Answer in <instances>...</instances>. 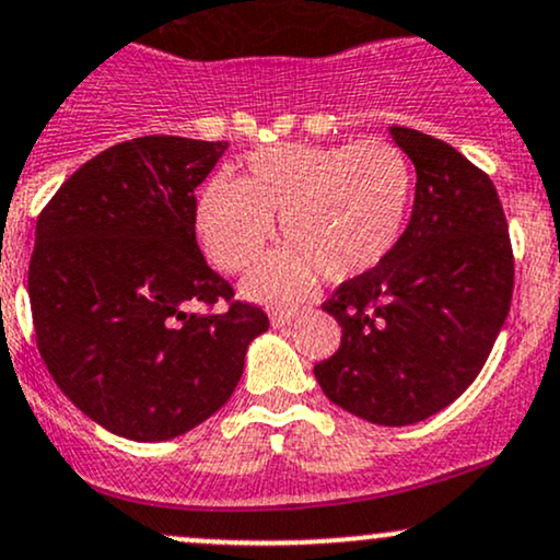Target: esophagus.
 Here are the masks:
<instances>
[{"instance_id": "obj_1", "label": "esophagus", "mask_w": 560, "mask_h": 560, "mask_svg": "<svg viewBox=\"0 0 560 560\" xmlns=\"http://www.w3.org/2000/svg\"><path fill=\"white\" fill-rule=\"evenodd\" d=\"M294 318H298V311H292V308H273V311H270V324H273L276 329L290 327Z\"/></svg>"}]
</instances>
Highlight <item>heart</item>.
Segmentation results:
<instances>
[{
  "instance_id": "1",
  "label": "heart",
  "mask_w": 560,
  "mask_h": 560,
  "mask_svg": "<svg viewBox=\"0 0 560 560\" xmlns=\"http://www.w3.org/2000/svg\"><path fill=\"white\" fill-rule=\"evenodd\" d=\"M411 167L388 143H279L252 151L247 175L218 172L196 201V231L225 270L249 268L279 214L287 247L244 281L255 300H292L322 273L331 284L370 273L401 238Z\"/></svg>"
}]
</instances>
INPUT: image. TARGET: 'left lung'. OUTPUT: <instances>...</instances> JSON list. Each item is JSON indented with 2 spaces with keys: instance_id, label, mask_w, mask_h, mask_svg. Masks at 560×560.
Wrapping results in <instances>:
<instances>
[{
  "instance_id": "obj_1",
  "label": "left lung",
  "mask_w": 560,
  "mask_h": 560,
  "mask_svg": "<svg viewBox=\"0 0 560 560\" xmlns=\"http://www.w3.org/2000/svg\"><path fill=\"white\" fill-rule=\"evenodd\" d=\"M417 170L407 231L324 311L340 350L313 366L337 407L385 428L450 407L487 364L513 298V249L487 172L425 132L390 127Z\"/></svg>"
}]
</instances>
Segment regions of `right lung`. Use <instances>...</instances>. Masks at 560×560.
<instances>
[{"label": "right lung", "mask_w": 560, "mask_h": 560, "mask_svg": "<svg viewBox=\"0 0 560 560\" xmlns=\"http://www.w3.org/2000/svg\"><path fill=\"white\" fill-rule=\"evenodd\" d=\"M229 143L145 135L82 164L36 220L28 300L58 388L130 441H170L236 390L268 316L196 244L194 190ZM231 302L194 314V304Z\"/></svg>", "instance_id": "right-lung-1"}]
</instances>
